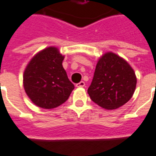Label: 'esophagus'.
I'll return each mask as SVG.
<instances>
[{
    "instance_id": "34e87169",
    "label": "esophagus",
    "mask_w": 156,
    "mask_h": 156,
    "mask_svg": "<svg viewBox=\"0 0 156 156\" xmlns=\"http://www.w3.org/2000/svg\"><path fill=\"white\" fill-rule=\"evenodd\" d=\"M85 86V83L83 81H81L80 83H78L76 84V87L77 88H83V87H84Z\"/></svg>"
}]
</instances>
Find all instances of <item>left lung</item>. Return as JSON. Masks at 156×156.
Instances as JSON below:
<instances>
[{
    "mask_svg": "<svg viewBox=\"0 0 156 156\" xmlns=\"http://www.w3.org/2000/svg\"><path fill=\"white\" fill-rule=\"evenodd\" d=\"M137 78L126 60L108 51L98 59L88 94L95 104L112 110L126 104L134 94Z\"/></svg>",
    "mask_w": 156,
    "mask_h": 156,
    "instance_id": "obj_1",
    "label": "left lung"
}]
</instances>
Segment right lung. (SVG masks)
<instances>
[{"label": "right lung", "instance_id": "obj_1", "mask_svg": "<svg viewBox=\"0 0 156 156\" xmlns=\"http://www.w3.org/2000/svg\"><path fill=\"white\" fill-rule=\"evenodd\" d=\"M64 56L56 47L35 54L23 73V87L31 101L45 109L57 108L68 100L74 88L62 67Z\"/></svg>", "mask_w": 156, "mask_h": 156}]
</instances>
